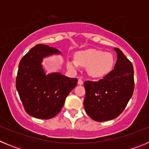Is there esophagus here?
<instances>
[{
  "label": "esophagus",
  "instance_id": "esophagus-1",
  "mask_svg": "<svg viewBox=\"0 0 149 149\" xmlns=\"http://www.w3.org/2000/svg\"><path fill=\"white\" fill-rule=\"evenodd\" d=\"M77 83H78L79 85H82V84H84V81H83V80L81 78V77H79L78 81H77Z\"/></svg>",
  "mask_w": 149,
  "mask_h": 149
}]
</instances>
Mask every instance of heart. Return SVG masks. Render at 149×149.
Here are the masks:
<instances>
[{"instance_id":"b5f03b06","label":"heart","mask_w":149,"mask_h":149,"mask_svg":"<svg viewBox=\"0 0 149 149\" xmlns=\"http://www.w3.org/2000/svg\"><path fill=\"white\" fill-rule=\"evenodd\" d=\"M113 65L114 58L112 54L94 48L77 51L75 60L68 61V66L72 69H76L79 65L86 67L88 75L93 78L106 76L111 72Z\"/></svg>"}]
</instances>
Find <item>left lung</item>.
Listing matches in <instances>:
<instances>
[{"mask_svg":"<svg viewBox=\"0 0 149 149\" xmlns=\"http://www.w3.org/2000/svg\"><path fill=\"white\" fill-rule=\"evenodd\" d=\"M117 60L114 69L98 81H85L84 105L93 120L104 122L119 116L132 97L134 68L119 48H114Z\"/></svg>","mask_w":149,"mask_h":149,"instance_id":"obj_1","label":"left lung"}]
</instances>
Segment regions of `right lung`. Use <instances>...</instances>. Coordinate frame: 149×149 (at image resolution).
Here are the masks:
<instances>
[{"label": "right lung", "mask_w": 149, "mask_h": 149, "mask_svg": "<svg viewBox=\"0 0 149 149\" xmlns=\"http://www.w3.org/2000/svg\"><path fill=\"white\" fill-rule=\"evenodd\" d=\"M60 54L45 45H36L21 60L15 86L27 113L35 118L48 119L59 113L77 78L55 72L46 74L42 65L44 57Z\"/></svg>", "instance_id": "add662e5"}]
</instances>
